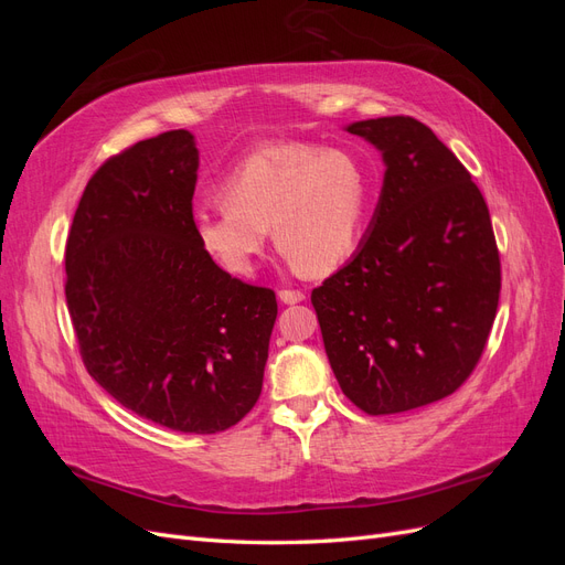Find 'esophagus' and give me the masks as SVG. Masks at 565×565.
I'll use <instances>...</instances> for the list:
<instances>
[{
  "mask_svg": "<svg viewBox=\"0 0 565 565\" xmlns=\"http://www.w3.org/2000/svg\"><path fill=\"white\" fill-rule=\"evenodd\" d=\"M278 299H280L282 303H299V301L306 299V295L299 292V289H280Z\"/></svg>",
  "mask_w": 565,
  "mask_h": 565,
  "instance_id": "esophagus-1",
  "label": "esophagus"
}]
</instances>
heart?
I'll use <instances>...</instances> for the list:
<instances>
[{
  "mask_svg": "<svg viewBox=\"0 0 565 565\" xmlns=\"http://www.w3.org/2000/svg\"><path fill=\"white\" fill-rule=\"evenodd\" d=\"M221 202L195 216L200 249L235 278H249L268 228L303 276H328L361 243L370 179L351 150L306 141L254 148L218 185Z\"/></svg>",
  "mask_w": 565,
  "mask_h": 565,
  "instance_id": "b5f03b06",
  "label": "heart"
}]
</instances>
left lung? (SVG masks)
<instances>
[{
	"label": "left lung",
	"mask_w": 565,
	"mask_h": 565,
	"mask_svg": "<svg viewBox=\"0 0 565 565\" xmlns=\"http://www.w3.org/2000/svg\"><path fill=\"white\" fill-rule=\"evenodd\" d=\"M382 152L384 183L353 259L311 292L344 396L396 415L450 396L481 358L500 301L488 204L415 117L347 127Z\"/></svg>",
	"instance_id": "left-lung-1"
}]
</instances>
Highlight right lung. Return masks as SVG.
<instances>
[{
    "mask_svg": "<svg viewBox=\"0 0 565 565\" xmlns=\"http://www.w3.org/2000/svg\"><path fill=\"white\" fill-rule=\"evenodd\" d=\"M200 152L164 131L98 167L65 245V301L87 372L143 419L216 434L259 401L276 292L195 241Z\"/></svg>",
    "mask_w": 565,
    "mask_h": 565,
    "instance_id": "1",
    "label": "right lung"
}]
</instances>
